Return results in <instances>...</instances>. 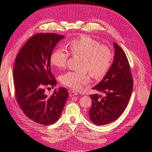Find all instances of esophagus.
<instances>
[{
  "instance_id": "1",
  "label": "esophagus",
  "mask_w": 152,
  "mask_h": 152,
  "mask_svg": "<svg viewBox=\"0 0 152 152\" xmlns=\"http://www.w3.org/2000/svg\"><path fill=\"white\" fill-rule=\"evenodd\" d=\"M76 95H78V93H76L75 91H69V96H70V97H72V96H74Z\"/></svg>"
}]
</instances>
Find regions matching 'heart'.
Instances as JSON below:
<instances>
[{"instance_id": "b5f03b06", "label": "heart", "mask_w": 152, "mask_h": 152, "mask_svg": "<svg viewBox=\"0 0 152 152\" xmlns=\"http://www.w3.org/2000/svg\"><path fill=\"white\" fill-rule=\"evenodd\" d=\"M69 50L73 56H81L80 71H69L60 77L62 84L73 90H80L90 82L88 72L94 77L103 76L107 72L112 60L110 49L101 45L99 41L87 35H82L69 42ZM69 53L62 48L53 50L50 58L51 65L58 68L65 67Z\"/></svg>"}]
</instances>
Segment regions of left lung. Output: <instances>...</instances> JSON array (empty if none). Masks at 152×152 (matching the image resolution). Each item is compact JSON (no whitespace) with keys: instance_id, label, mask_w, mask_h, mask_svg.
<instances>
[{"instance_id":"left-lung-1","label":"left lung","mask_w":152,"mask_h":152,"mask_svg":"<svg viewBox=\"0 0 152 152\" xmlns=\"http://www.w3.org/2000/svg\"><path fill=\"white\" fill-rule=\"evenodd\" d=\"M113 61L102 80L93 89L104 93L91 94L89 118L96 125L111 123L120 117L129 102L133 87L130 66L122 49L113 42Z\"/></svg>"}]
</instances>
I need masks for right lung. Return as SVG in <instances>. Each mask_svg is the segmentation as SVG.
<instances>
[{
	"mask_svg": "<svg viewBox=\"0 0 152 152\" xmlns=\"http://www.w3.org/2000/svg\"><path fill=\"white\" fill-rule=\"evenodd\" d=\"M65 36L35 34L18 53L13 70L15 94L23 112L31 121L42 125L56 122L68 97L65 87L56 89L48 96L45 88L57 84L50 72V58L56 44Z\"/></svg>",
	"mask_w": 152,
	"mask_h": 152,
	"instance_id": "1",
	"label": "right lung"
}]
</instances>
